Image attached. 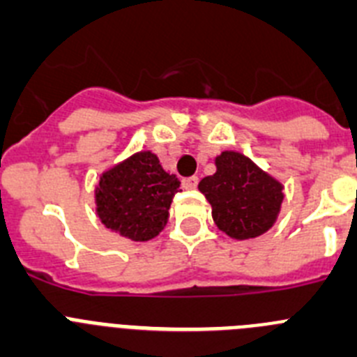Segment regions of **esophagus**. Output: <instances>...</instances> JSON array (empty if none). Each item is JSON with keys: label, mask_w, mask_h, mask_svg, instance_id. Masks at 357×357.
<instances>
[{"label": "esophagus", "mask_w": 357, "mask_h": 357, "mask_svg": "<svg viewBox=\"0 0 357 357\" xmlns=\"http://www.w3.org/2000/svg\"><path fill=\"white\" fill-rule=\"evenodd\" d=\"M181 185H183V188H185V190H194V188H197V185H199V178H197V176H192V178H185L181 181Z\"/></svg>", "instance_id": "obj_1"}]
</instances>
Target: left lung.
Here are the masks:
<instances>
[{"label":"left lung","mask_w":357,"mask_h":357,"mask_svg":"<svg viewBox=\"0 0 357 357\" xmlns=\"http://www.w3.org/2000/svg\"><path fill=\"white\" fill-rule=\"evenodd\" d=\"M215 165L217 172L202 178L199 190L211 204L218 229L236 240L266 233L281 211V183L236 151L220 153Z\"/></svg>","instance_id":"obj_1"}]
</instances>
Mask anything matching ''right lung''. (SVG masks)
<instances>
[{
  "label": "right lung",
  "instance_id": "right-lung-1",
  "mask_svg": "<svg viewBox=\"0 0 357 357\" xmlns=\"http://www.w3.org/2000/svg\"><path fill=\"white\" fill-rule=\"evenodd\" d=\"M176 192L179 179L163 171L155 153L140 151L102 172L96 186V211L108 229L147 242L165 227Z\"/></svg>",
  "mask_w": 357,
  "mask_h": 357
}]
</instances>
